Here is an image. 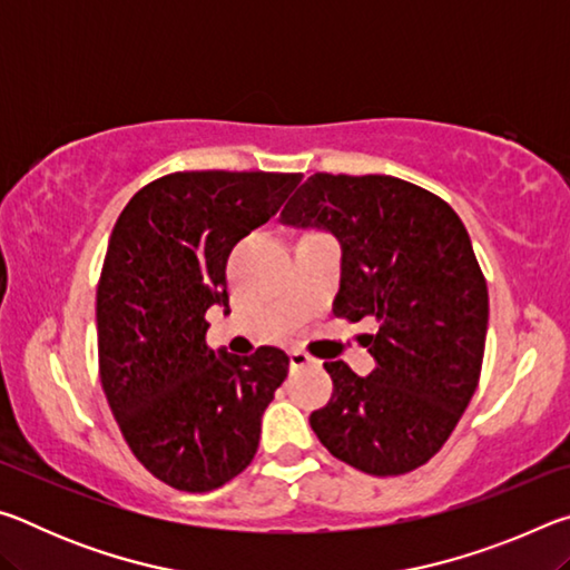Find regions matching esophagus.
Masks as SVG:
<instances>
[{
  "instance_id": "obj_1",
  "label": "esophagus",
  "mask_w": 570,
  "mask_h": 570,
  "mask_svg": "<svg viewBox=\"0 0 570 570\" xmlns=\"http://www.w3.org/2000/svg\"><path fill=\"white\" fill-rule=\"evenodd\" d=\"M288 364H292L294 370H296V366L316 364V360H314V356H308L306 352H302V350H292V352H288Z\"/></svg>"
}]
</instances>
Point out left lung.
<instances>
[{
	"label": "left lung",
	"mask_w": 570,
	"mask_h": 570,
	"mask_svg": "<svg viewBox=\"0 0 570 570\" xmlns=\"http://www.w3.org/2000/svg\"><path fill=\"white\" fill-rule=\"evenodd\" d=\"M282 224L340 240L334 314L377 322L362 342L377 362L366 377L324 362L334 394L308 417L316 438L370 475L424 465L475 394L485 354L488 284L460 216L407 180L314 173Z\"/></svg>",
	"instance_id": "1"
}]
</instances>
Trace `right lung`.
<instances>
[{
	"mask_svg": "<svg viewBox=\"0 0 570 570\" xmlns=\"http://www.w3.org/2000/svg\"><path fill=\"white\" fill-rule=\"evenodd\" d=\"M298 173H170L122 208L98 304L100 382L132 455L158 480L208 493L256 455L288 356L206 344V312H228L230 248L284 206Z\"/></svg>",
	"mask_w": 570,
	"mask_h": 570,
	"instance_id": "right-lung-1",
	"label": "right lung"
}]
</instances>
